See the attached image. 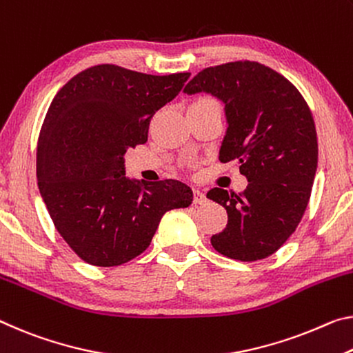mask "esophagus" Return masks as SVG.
I'll list each match as a JSON object with an SVG mask.
<instances>
[{"label": "esophagus", "mask_w": 353, "mask_h": 353, "mask_svg": "<svg viewBox=\"0 0 353 353\" xmlns=\"http://www.w3.org/2000/svg\"><path fill=\"white\" fill-rule=\"evenodd\" d=\"M193 203L194 204H199V205H203V204L207 203V196H205L203 192H201L199 188H194L193 190Z\"/></svg>", "instance_id": "1"}]
</instances>
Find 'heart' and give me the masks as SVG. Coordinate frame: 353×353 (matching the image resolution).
I'll return each instance as SVG.
<instances>
[{
  "instance_id": "b5f03b06",
  "label": "heart",
  "mask_w": 353,
  "mask_h": 353,
  "mask_svg": "<svg viewBox=\"0 0 353 353\" xmlns=\"http://www.w3.org/2000/svg\"><path fill=\"white\" fill-rule=\"evenodd\" d=\"M198 102H212L210 99H201V100H198Z\"/></svg>"
}]
</instances>
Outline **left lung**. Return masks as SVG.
Masks as SVG:
<instances>
[{
    "instance_id": "left-lung-1",
    "label": "left lung",
    "mask_w": 353,
    "mask_h": 353,
    "mask_svg": "<svg viewBox=\"0 0 353 353\" xmlns=\"http://www.w3.org/2000/svg\"><path fill=\"white\" fill-rule=\"evenodd\" d=\"M183 92L212 94L225 103L228 128L218 157L239 163L248 181L240 194L207 193L228 212L212 247L231 259H264L292 236L311 196L317 135L310 106L288 78L254 61L207 67Z\"/></svg>"
}]
</instances>
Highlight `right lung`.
I'll use <instances>...</instances> for the list:
<instances>
[{"label":"right lung","mask_w":353,"mask_h":353,"mask_svg":"<svg viewBox=\"0 0 353 353\" xmlns=\"http://www.w3.org/2000/svg\"><path fill=\"white\" fill-rule=\"evenodd\" d=\"M188 77L100 64L67 81L50 105L37 143V185L61 237L88 264L132 261L168 210L192 204L185 183L128 179L124 165L127 149L148 141L155 111Z\"/></svg>","instance_id":"right-lung-1"}]
</instances>
